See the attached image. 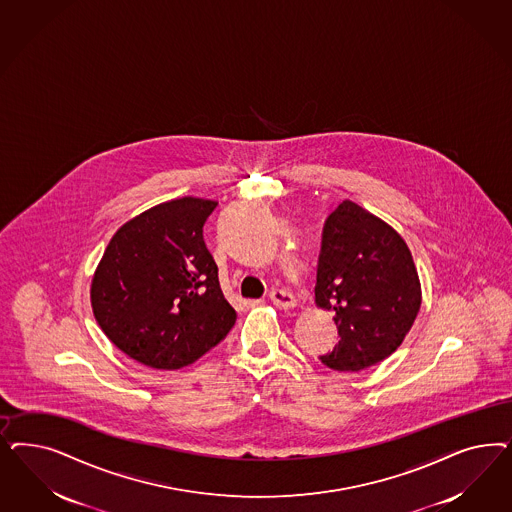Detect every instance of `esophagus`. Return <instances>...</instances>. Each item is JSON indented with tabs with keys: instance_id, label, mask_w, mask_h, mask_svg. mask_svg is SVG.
I'll list each match as a JSON object with an SVG mask.
<instances>
[{
	"instance_id": "34e87169",
	"label": "esophagus",
	"mask_w": 512,
	"mask_h": 512,
	"mask_svg": "<svg viewBox=\"0 0 512 512\" xmlns=\"http://www.w3.org/2000/svg\"><path fill=\"white\" fill-rule=\"evenodd\" d=\"M271 301L279 307V309H294L296 307V297L292 296L288 290H282V288H275L271 290Z\"/></svg>"
}]
</instances>
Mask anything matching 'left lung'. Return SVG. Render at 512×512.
Returning a JSON list of instances; mask_svg holds the SVG:
<instances>
[{
	"label": "left lung",
	"mask_w": 512,
	"mask_h": 512,
	"mask_svg": "<svg viewBox=\"0 0 512 512\" xmlns=\"http://www.w3.org/2000/svg\"><path fill=\"white\" fill-rule=\"evenodd\" d=\"M314 301L333 313L339 330V343L320 356L333 371L358 373L394 354L422 303L403 237L345 199L324 224Z\"/></svg>",
	"instance_id": "left-lung-1"
}]
</instances>
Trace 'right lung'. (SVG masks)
<instances>
[{"instance_id":"obj_1","label":"right lung","mask_w":512,"mask_h":512,"mask_svg":"<svg viewBox=\"0 0 512 512\" xmlns=\"http://www.w3.org/2000/svg\"><path fill=\"white\" fill-rule=\"evenodd\" d=\"M216 201L171 199L126 222L103 252L90 301L99 328L135 362L181 369L230 333L203 226Z\"/></svg>"}]
</instances>
